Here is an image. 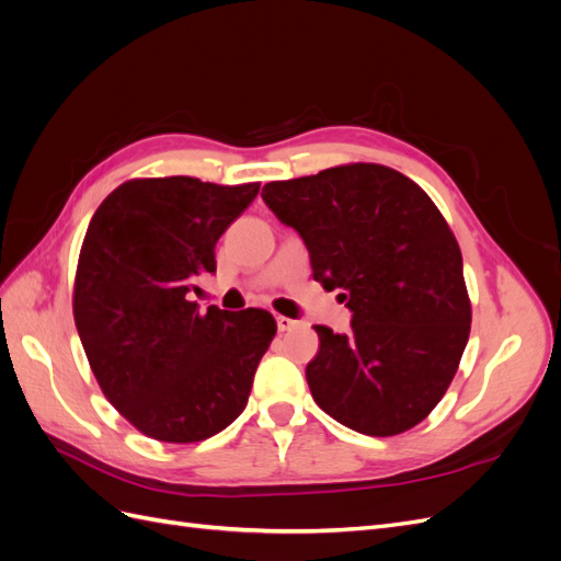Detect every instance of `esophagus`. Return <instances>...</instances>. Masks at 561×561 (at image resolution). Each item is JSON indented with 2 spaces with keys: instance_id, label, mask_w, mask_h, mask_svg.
<instances>
[{
  "instance_id": "obj_1",
  "label": "esophagus",
  "mask_w": 561,
  "mask_h": 561,
  "mask_svg": "<svg viewBox=\"0 0 561 561\" xmlns=\"http://www.w3.org/2000/svg\"><path fill=\"white\" fill-rule=\"evenodd\" d=\"M276 325H278L280 332H287V330H295L299 325V320H293V318H287V316H278L276 318Z\"/></svg>"
}]
</instances>
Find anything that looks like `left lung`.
<instances>
[{
  "instance_id": "1",
  "label": "left lung",
  "mask_w": 561,
  "mask_h": 561,
  "mask_svg": "<svg viewBox=\"0 0 561 561\" xmlns=\"http://www.w3.org/2000/svg\"><path fill=\"white\" fill-rule=\"evenodd\" d=\"M266 206L307 243L313 278L342 290L351 332L316 325L318 407L371 437L400 435L443 400L470 334L463 257L416 182L379 163L268 182Z\"/></svg>"
}]
</instances>
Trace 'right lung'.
I'll use <instances>...</instances> for the list:
<instances>
[{
    "instance_id": "right-lung-1",
    "label": "right lung",
    "mask_w": 561,
    "mask_h": 561,
    "mask_svg": "<svg viewBox=\"0 0 561 561\" xmlns=\"http://www.w3.org/2000/svg\"><path fill=\"white\" fill-rule=\"evenodd\" d=\"M260 192L198 178L128 180L83 236L75 322L105 398L159 443H201L245 410L276 334L264 309L198 311L196 280L215 274L219 236Z\"/></svg>"
}]
</instances>
